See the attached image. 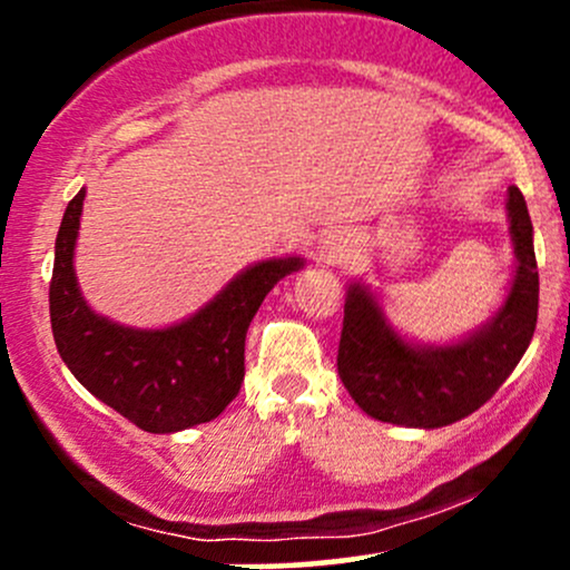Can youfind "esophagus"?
<instances>
[{"label": "esophagus", "mask_w": 570, "mask_h": 570, "mask_svg": "<svg viewBox=\"0 0 570 570\" xmlns=\"http://www.w3.org/2000/svg\"><path fill=\"white\" fill-rule=\"evenodd\" d=\"M345 252H348V238L343 233H330L322 240V257L326 263H337L345 257Z\"/></svg>", "instance_id": "obj_1"}]
</instances>
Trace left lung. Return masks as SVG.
Returning a JSON list of instances; mask_svg holds the SVG:
<instances>
[{
	"mask_svg": "<svg viewBox=\"0 0 570 570\" xmlns=\"http://www.w3.org/2000/svg\"><path fill=\"white\" fill-rule=\"evenodd\" d=\"M514 271L499 311L450 343H415L385 316L377 294L353 281L345 294L337 372L370 417L410 429H440L480 410L512 375L539 316L533 225L517 187L507 193Z\"/></svg>",
	"mask_w": 570,
	"mask_h": 570,
	"instance_id": "left-lung-1",
	"label": "left lung"
}]
</instances>
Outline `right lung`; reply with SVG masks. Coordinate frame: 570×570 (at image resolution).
<instances>
[{
	"label": "right lung",
	"mask_w": 570,
	"mask_h": 570,
	"mask_svg": "<svg viewBox=\"0 0 570 570\" xmlns=\"http://www.w3.org/2000/svg\"><path fill=\"white\" fill-rule=\"evenodd\" d=\"M85 187L69 200L56 238L50 324L63 364L85 389L149 434L208 423L244 383L246 330L267 292L305 265L273 257L244 267L193 316L136 330L85 303L75 273Z\"/></svg>",
	"instance_id": "obj_1"
}]
</instances>
